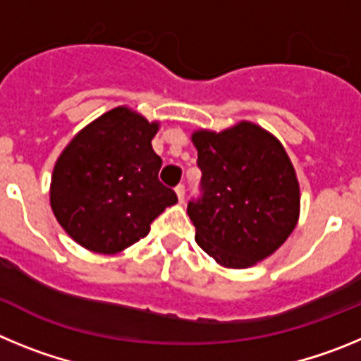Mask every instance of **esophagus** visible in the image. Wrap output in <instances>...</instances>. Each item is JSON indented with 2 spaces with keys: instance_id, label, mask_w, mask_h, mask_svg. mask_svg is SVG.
<instances>
[{
  "instance_id": "34e87169",
  "label": "esophagus",
  "mask_w": 361,
  "mask_h": 361,
  "mask_svg": "<svg viewBox=\"0 0 361 361\" xmlns=\"http://www.w3.org/2000/svg\"><path fill=\"white\" fill-rule=\"evenodd\" d=\"M175 193H177V199H178V202L183 204V202H184V193H186V190H184V186H183V184H178V186L175 188Z\"/></svg>"
}]
</instances>
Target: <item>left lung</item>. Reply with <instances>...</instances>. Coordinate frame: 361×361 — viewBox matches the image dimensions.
Segmentation results:
<instances>
[{
	"instance_id": "1",
	"label": "left lung",
	"mask_w": 361,
	"mask_h": 361,
	"mask_svg": "<svg viewBox=\"0 0 361 361\" xmlns=\"http://www.w3.org/2000/svg\"><path fill=\"white\" fill-rule=\"evenodd\" d=\"M191 141L204 191L188 204L197 244L229 269L262 262L298 224L300 186L288 152L251 121L195 130Z\"/></svg>"
}]
</instances>
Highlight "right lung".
<instances>
[{
    "mask_svg": "<svg viewBox=\"0 0 361 361\" xmlns=\"http://www.w3.org/2000/svg\"><path fill=\"white\" fill-rule=\"evenodd\" d=\"M159 121L128 106L111 108L73 137L57 157L50 206L85 250L116 255L145 238L149 224L177 202L159 183L162 161L152 148Z\"/></svg>",
    "mask_w": 361,
    "mask_h": 361,
    "instance_id": "obj_1",
    "label": "right lung"
}]
</instances>
